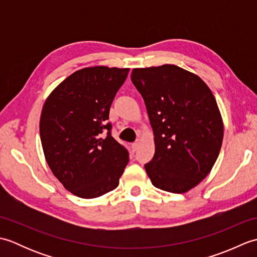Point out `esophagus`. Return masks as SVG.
<instances>
[{"label": "esophagus", "instance_id": "esophagus-1", "mask_svg": "<svg viewBox=\"0 0 257 257\" xmlns=\"http://www.w3.org/2000/svg\"><path fill=\"white\" fill-rule=\"evenodd\" d=\"M139 145H140V139L138 138V139L136 140L135 143L132 145V149H133V151H137V149L139 148Z\"/></svg>", "mask_w": 257, "mask_h": 257}]
</instances>
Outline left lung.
Returning a JSON list of instances; mask_svg holds the SVG:
<instances>
[{
  "label": "left lung",
  "mask_w": 257,
  "mask_h": 257,
  "mask_svg": "<svg viewBox=\"0 0 257 257\" xmlns=\"http://www.w3.org/2000/svg\"><path fill=\"white\" fill-rule=\"evenodd\" d=\"M155 135V156L145 169L156 188L185 193L212 170L224 127L211 89L176 65L134 68Z\"/></svg>",
  "instance_id": "8db88e82"
}]
</instances>
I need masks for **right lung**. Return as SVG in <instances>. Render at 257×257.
I'll use <instances>...</instances> for the list:
<instances>
[{
  "instance_id": "1",
  "label": "right lung",
  "mask_w": 257,
  "mask_h": 257,
  "mask_svg": "<svg viewBox=\"0 0 257 257\" xmlns=\"http://www.w3.org/2000/svg\"><path fill=\"white\" fill-rule=\"evenodd\" d=\"M128 72L107 66L76 70L43 106L40 135L46 162L64 188L79 198L94 199L116 189L129 161L107 122Z\"/></svg>"
}]
</instances>
